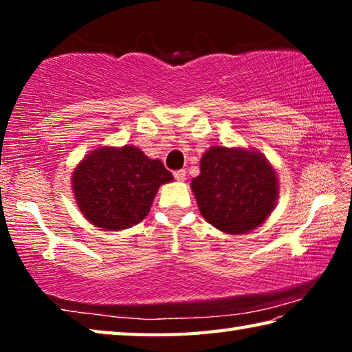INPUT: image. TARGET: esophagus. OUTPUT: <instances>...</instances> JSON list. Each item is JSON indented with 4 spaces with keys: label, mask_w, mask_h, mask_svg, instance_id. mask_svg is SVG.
I'll use <instances>...</instances> for the list:
<instances>
[{
    "label": "esophagus",
    "mask_w": 352,
    "mask_h": 352,
    "mask_svg": "<svg viewBox=\"0 0 352 352\" xmlns=\"http://www.w3.org/2000/svg\"><path fill=\"white\" fill-rule=\"evenodd\" d=\"M174 177H175L177 182H184V180H186V170H184V169L175 170L174 172Z\"/></svg>",
    "instance_id": "esophagus-1"
}]
</instances>
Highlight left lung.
<instances>
[{
    "label": "left lung",
    "instance_id": "obj_1",
    "mask_svg": "<svg viewBox=\"0 0 352 352\" xmlns=\"http://www.w3.org/2000/svg\"><path fill=\"white\" fill-rule=\"evenodd\" d=\"M199 210L208 222L230 234L254 230L270 216L278 199L276 174L261 153L211 147L192 180Z\"/></svg>",
    "mask_w": 352,
    "mask_h": 352
}]
</instances>
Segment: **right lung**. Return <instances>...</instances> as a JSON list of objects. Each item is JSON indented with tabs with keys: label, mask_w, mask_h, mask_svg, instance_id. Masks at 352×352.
Here are the masks:
<instances>
[{
	"label": "right lung",
	"mask_w": 352,
	"mask_h": 352,
	"mask_svg": "<svg viewBox=\"0 0 352 352\" xmlns=\"http://www.w3.org/2000/svg\"><path fill=\"white\" fill-rule=\"evenodd\" d=\"M174 180L160 160L133 146L102 147L77 166L73 189L80 211L93 225L116 231L140 223L158 188Z\"/></svg>",
	"instance_id": "add662e5"
}]
</instances>
